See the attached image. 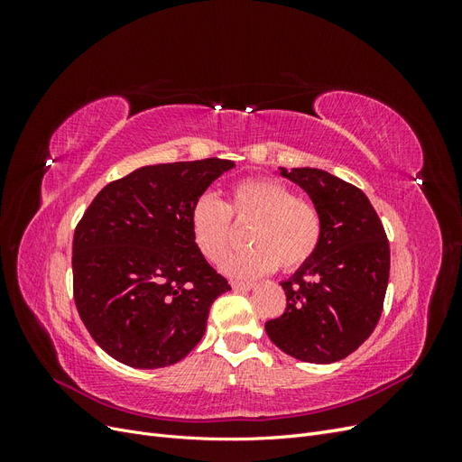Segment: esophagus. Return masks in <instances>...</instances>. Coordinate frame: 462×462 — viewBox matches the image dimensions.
I'll return each instance as SVG.
<instances>
[{"instance_id":"34e87169","label":"esophagus","mask_w":462,"mask_h":462,"mask_svg":"<svg viewBox=\"0 0 462 462\" xmlns=\"http://www.w3.org/2000/svg\"><path fill=\"white\" fill-rule=\"evenodd\" d=\"M231 287L236 289V291H250V289L254 287V283H250V282H231Z\"/></svg>"}]
</instances>
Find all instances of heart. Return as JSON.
I'll use <instances>...</instances> for the list:
<instances>
[{
	"label": "heart",
	"instance_id": "obj_1",
	"mask_svg": "<svg viewBox=\"0 0 462 462\" xmlns=\"http://www.w3.org/2000/svg\"><path fill=\"white\" fill-rule=\"evenodd\" d=\"M236 223H250L239 253L221 262V270L235 277H258L273 270L295 272L309 262L321 243L324 221L316 204L299 199L277 179L250 177L229 189L227 202L202 192L190 206V233L200 254L217 262L233 243Z\"/></svg>",
	"mask_w": 462,
	"mask_h": 462
}]
</instances>
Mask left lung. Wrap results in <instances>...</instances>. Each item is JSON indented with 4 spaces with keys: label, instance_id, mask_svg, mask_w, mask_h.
Wrapping results in <instances>:
<instances>
[{
    "label": "left lung",
    "instance_id": "left-lung-1",
    "mask_svg": "<svg viewBox=\"0 0 462 462\" xmlns=\"http://www.w3.org/2000/svg\"><path fill=\"white\" fill-rule=\"evenodd\" d=\"M302 187L324 221L316 254L282 283L285 312L265 321L283 353L314 365L337 362L380 321L389 282V241L368 197L314 167L282 171Z\"/></svg>",
    "mask_w": 462,
    "mask_h": 462
}]
</instances>
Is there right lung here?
<instances>
[{"mask_svg": "<svg viewBox=\"0 0 462 462\" xmlns=\"http://www.w3.org/2000/svg\"><path fill=\"white\" fill-rule=\"evenodd\" d=\"M235 162L146 165L96 194L73 236V297L104 351L133 368L185 358L231 289L192 241L190 206Z\"/></svg>", "mask_w": 462, "mask_h": 462, "instance_id": "1", "label": "right lung"}]
</instances>
